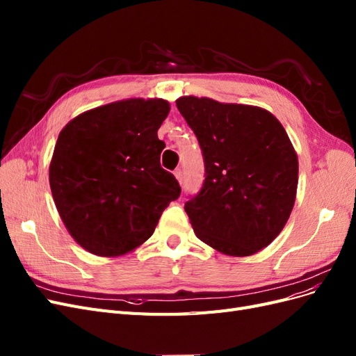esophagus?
<instances>
[{"instance_id":"esophagus-1","label":"esophagus","mask_w":356,"mask_h":356,"mask_svg":"<svg viewBox=\"0 0 356 356\" xmlns=\"http://www.w3.org/2000/svg\"><path fill=\"white\" fill-rule=\"evenodd\" d=\"M174 175H175V178L178 179V182L182 181V170H181V168H178V169L174 170Z\"/></svg>"}]
</instances>
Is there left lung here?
<instances>
[{
    "label": "left lung",
    "instance_id": "8db88e82",
    "mask_svg": "<svg viewBox=\"0 0 356 356\" xmlns=\"http://www.w3.org/2000/svg\"><path fill=\"white\" fill-rule=\"evenodd\" d=\"M177 108L204 157L199 195L186 203L197 238L224 255L270 245L294 208L298 159L277 118L261 106L181 96Z\"/></svg>",
    "mask_w": 356,
    "mask_h": 356
}]
</instances>
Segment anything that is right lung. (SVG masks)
I'll return each instance as SVG.
<instances>
[{
  "instance_id": "add662e5",
  "label": "right lung",
  "mask_w": 356,
  "mask_h": 356,
  "mask_svg": "<svg viewBox=\"0 0 356 356\" xmlns=\"http://www.w3.org/2000/svg\"><path fill=\"white\" fill-rule=\"evenodd\" d=\"M161 98L115 101L74 117L49 166L53 200L68 233L99 257L132 252L153 234L179 184L160 166Z\"/></svg>"
}]
</instances>
